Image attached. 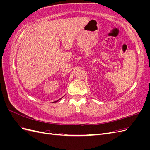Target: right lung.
<instances>
[{
	"label": "right lung",
	"mask_w": 150,
	"mask_h": 150,
	"mask_svg": "<svg viewBox=\"0 0 150 150\" xmlns=\"http://www.w3.org/2000/svg\"><path fill=\"white\" fill-rule=\"evenodd\" d=\"M60 99H59V100H60ZM59 100H57V101H55V102H57V101H58Z\"/></svg>",
	"instance_id": "add662e5"
}]
</instances>
